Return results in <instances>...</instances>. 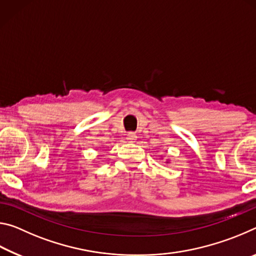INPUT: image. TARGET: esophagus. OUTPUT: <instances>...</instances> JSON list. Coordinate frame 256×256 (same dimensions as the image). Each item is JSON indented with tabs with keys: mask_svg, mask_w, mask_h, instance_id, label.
Returning a JSON list of instances; mask_svg holds the SVG:
<instances>
[{
	"mask_svg": "<svg viewBox=\"0 0 256 256\" xmlns=\"http://www.w3.org/2000/svg\"><path fill=\"white\" fill-rule=\"evenodd\" d=\"M126 138H128V142H136V133H133V132H128V136H126Z\"/></svg>",
	"mask_w": 256,
	"mask_h": 256,
	"instance_id": "obj_1",
	"label": "esophagus"
}]
</instances>
